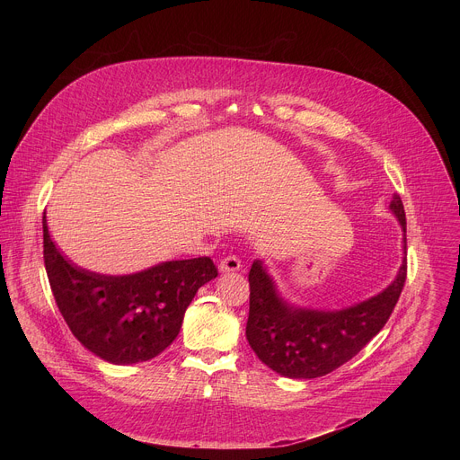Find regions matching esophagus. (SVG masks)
I'll return each instance as SVG.
<instances>
[{"label":"esophagus","mask_w":460,"mask_h":460,"mask_svg":"<svg viewBox=\"0 0 460 460\" xmlns=\"http://www.w3.org/2000/svg\"><path fill=\"white\" fill-rule=\"evenodd\" d=\"M218 268H220L222 273H234V271H240L242 261H240V258L236 254H227V256H224L220 260V266Z\"/></svg>","instance_id":"obj_1"}]
</instances>
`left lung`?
I'll return each instance as SVG.
<instances>
[{"instance_id": "1", "label": "left lung", "mask_w": 460, "mask_h": 460, "mask_svg": "<svg viewBox=\"0 0 460 460\" xmlns=\"http://www.w3.org/2000/svg\"><path fill=\"white\" fill-rule=\"evenodd\" d=\"M406 233L401 196L389 204ZM406 249V238H404ZM408 261L382 293L341 311L293 307L284 302L260 260L249 271V318L245 337L256 357L289 378H316L351 360L389 320L404 289Z\"/></svg>"}]
</instances>
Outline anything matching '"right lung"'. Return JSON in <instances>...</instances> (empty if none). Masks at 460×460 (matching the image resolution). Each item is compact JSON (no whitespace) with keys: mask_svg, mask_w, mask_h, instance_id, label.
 Here are the masks:
<instances>
[{"mask_svg":"<svg viewBox=\"0 0 460 460\" xmlns=\"http://www.w3.org/2000/svg\"><path fill=\"white\" fill-rule=\"evenodd\" d=\"M43 260L69 330L91 353L111 364L146 362L167 349L196 291L218 277L209 256L171 260L125 277L80 270L50 240L45 213Z\"/></svg>","mask_w":460,"mask_h":460,"instance_id":"add662e5","label":"right lung"}]
</instances>
